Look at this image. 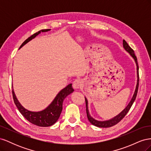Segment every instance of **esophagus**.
Here are the masks:
<instances>
[{"mask_svg": "<svg viewBox=\"0 0 151 151\" xmlns=\"http://www.w3.org/2000/svg\"><path fill=\"white\" fill-rule=\"evenodd\" d=\"M82 85V82L81 80L77 79H76L74 82H73V84H72V86L74 89H78L81 88V86Z\"/></svg>", "mask_w": 151, "mask_h": 151, "instance_id": "34e87169", "label": "esophagus"}]
</instances>
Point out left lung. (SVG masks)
I'll list each match as a JSON object with an SVG mask.
<instances>
[{"label": "left lung", "instance_id": "1", "mask_svg": "<svg viewBox=\"0 0 151 151\" xmlns=\"http://www.w3.org/2000/svg\"><path fill=\"white\" fill-rule=\"evenodd\" d=\"M123 47L124 48V49L126 50V51L129 53L131 57L134 59V60L135 62L136 65H137V85H136V88L135 90L134 94L133 95V97H132L131 101L129 103V104L127 105V107L123 109V110L118 114V115L115 116L114 118H111L110 120H105V121H99L97 120H95L94 118H93L92 116H91L89 114V111L88 109V99H86L85 97V101H86V113H87V116H88V119L89 121V122L91 123V124L98 127H101V128H108V127H111L112 126L115 125L118 122H120L123 118L125 117V116L127 115V113L129 112V109H130L132 105L133 104L135 99L137 96V91H138V88H139V65H138V63H137V59L136 56L135 55V53L134 50H132L130 47L129 46L128 43L125 42V40H123Z\"/></svg>", "mask_w": 151, "mask_h": 151}]
</instances>
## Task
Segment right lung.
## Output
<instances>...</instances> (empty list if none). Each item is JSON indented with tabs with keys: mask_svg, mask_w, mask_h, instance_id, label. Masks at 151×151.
<instances>
[{
	"mask_svg": "<svg viewBox=\"0 0 151 151\" xmlns=\"http://www.w3.org/2000/svg\"><path fill=\"white\" fill-rule=\"evenodd\" d=\"M50 30V29H42L37 32V33H35L28 39H26L21 45L19 48L23 47L24 45L28 43L29 41L35 38L36 36H38L40 33H41V32H47ZM74 90L72 88V84H68L57 94L56 97L53 100V101L46 108L40 111H31L28 110V109L22 106L21 104L17 100L13 89L12 96L14 101L18 110L19 111L22 116L27 120H28L30 123H33V124L35 125L47 127L53 125L54 123H55L57 122L62 111L63 100L65 99L68 95L74 92Z\"/></svg>",
	"mask_w": 151,
	"mask_h": 151,
	"instance_id": "1",
	"label": "right lung"
}]
</instances>
